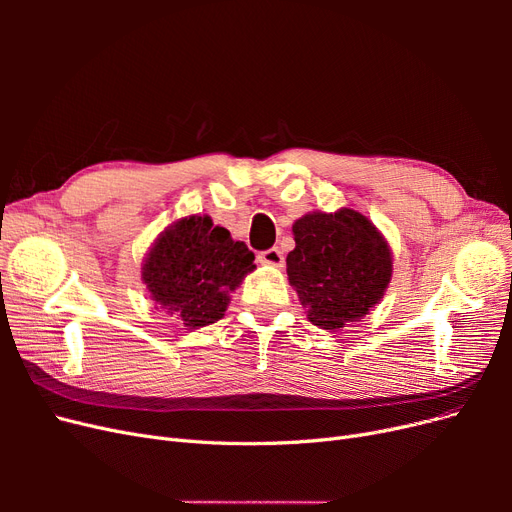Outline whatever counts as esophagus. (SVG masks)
I'll return each mask as SVG.
<instances>
[{"label": "esophagus", "mask_w": 512, "mask_h": 512, "mask_svg": "<svg viewBox=\"0 0 512 512\" xmlns=\"http://www.w3.org/2000/svg\"><path fill=\"white\" fill-rule=\"evenodd\" d=\"M258 260L262 265H269V267H282L284 265V254L277 250V247H269V250L260 252Z\"/></svg>", "instance_id": "esophagus-1"}]
</instances>
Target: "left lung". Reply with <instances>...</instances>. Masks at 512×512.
<instances>
[{
  "label": "left lung",
  "instance_id": "left-lung-1",
  "mask_svg": "<svg viewBox=\"0 0 512 512\" xmlns=\"http://www.w3.org/2000/svg\"><path fill=\"white\" fill-rule=\"evenodd\" d=\"M288 280L320 329L335 331L369 314L391 282L389 243L352 209L307 213L294 222Z\"/></svg>",
  "mask_w": 512,
  "mask_h": 512
}]
</instances>
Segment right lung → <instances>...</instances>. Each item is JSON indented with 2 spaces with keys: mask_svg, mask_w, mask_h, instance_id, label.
<instances>
[{
  "mask_svg": "<svg viewBox=\"0 0 512 512\" xmlns=\"http://www.w3.org/2000/svg\"><path fill=\"white\" fill-rule=\"evenodd\" d=\"M252 269L254 254L243 241H232L209 215H192L158 237L143 280L153 301L177 314L183 327L198 329L224 316L228 294Z\"/></svg>",
  "mask_w": 512,
  "mask_h": 512,
  "instance_id": "obj_1",
  "label": "right lung"
}]
</instances>
